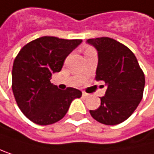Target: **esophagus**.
Returning <instances> with one entry per match:
<instances>
[{
    "label": "esophagus",
    "instance_id": "esophagus-1",
    "mask_svg": "<svg viewBox=\"0 0 154 154\" xmlns=\"http://www.w3.org/2000/svg\"><path fill=\"white\" fill-rule=\"evenodd\" d=\"M82 96H83L84 98H88V94L86 93V92H82Z\"/></svg>",
    "mask_w": 154,
    "mask_h": 154
}]
</instances>
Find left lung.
<instances>
[{
  "label": "left lung",
  "mask_w": 154,
  "mask_h": 154,
  "mask_svg": "<svg viewBox=\"0 0 154 154\" xmlns=\"http://www.w3.org/2000/svg\"><path fill=\"white\" fill-rule=\"evenodd\" d=\"M87 43L98 52L96 81H104L106 91L100 105L90 110L98 122L114 126L127 120L142 99L145 76L133 52L107 37L90 38Z\"/></svg>",
  "instance_id": "left-lung-1"
}]
</instances>
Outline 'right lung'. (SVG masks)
<instances>
[{
  "label": "right lung",
  "mask_w": 154,
  "mask_h": 154,
  "mask_svg": "<svg viewBox=\"0 0 154 154\" xmlns=\"http://www.w3.org/2000/svg\"><path fill=\"white\" fill-rule=\"evenodd\" d=\"M81 39L41 37L25 45L14 59L12 88L22 113L33 123L47 126L61 120L71 103L82 92L74 88L61 91L51 82Z\"/></svg>",
  "instance_id": "right-lung-1"
}]
</instances>
